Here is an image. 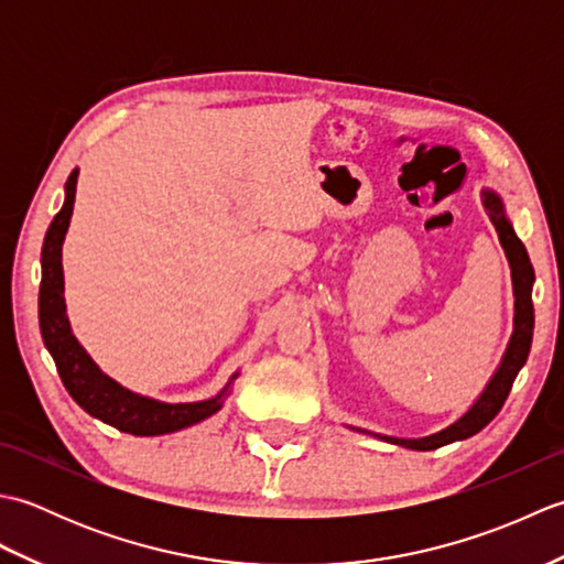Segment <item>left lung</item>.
<instances>
[{
  "label": "left lung",
  "instance_id": "8db88e82",
  "mask_svg": "<svg viewBox=\"0 0 564 564\" xmlns=\"http://www.w3.org/2000/svg\"><path fill=\"white\" fill-rule=\"evenodd\" d=\"M482 206L489 215V220L497 227L499 242L505 247V254L509 259L511 267V283H513V334L507 344V351L501 356V364L495 370V376L489 378L487 388L482 390L480 398L473 402L470 410H467L460 419H455L453 424L446 429L436 431V434H429L422 438H398V436H382L373 434V431L366 429H356L364 431V434H373L382 441L394 443V446H404L412 451H436L441 446H448L453 441H465L475 436L477 431H482L492 419L499 414L501 406H505L509 390L517 380L519 370L523 368L525 358H529L531 351V341H533V301H531V291H533V281L535 273L531 267L529 251H525L523 242L513 232V225L507 218L505 203H501L499 194H495L492 188H482Z\"/></svg>",
  "mask_w": 564,
  "mask_h": 564
}]
</instances>
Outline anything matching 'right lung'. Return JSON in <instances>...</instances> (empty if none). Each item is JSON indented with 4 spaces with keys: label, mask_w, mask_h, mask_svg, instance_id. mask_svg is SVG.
Wrapping results in <instances>:
<instances>
[{
    "label": "right lung",
    "mask_w": 564,
    "mask_h": 564,
    "mask_svg": "<svg viewBox=\"0 0 564 564\" xmlns=\"http://www.w3.org/2000/svg\"><path fill=\"white\" fill-rule=\"evenodd\" d=\"M79 170L69 174L65 184V203L47 227L41 251V293H39V322L45 349L51 351L63 378V386L84 412L104 424L133 436H162L174 434L178 429L194 426L203 419L220 410L230 386L239 373H235L227 386L208 400L198 402H160L148 394H138L123 388L121 382L109 378L94 364V358L84 351V346L72 334L65 305V275H63V242L69 227L72 208H75Z\"/></svg>",
    "instance_id": "right-lung-1"
}]
</instances>
